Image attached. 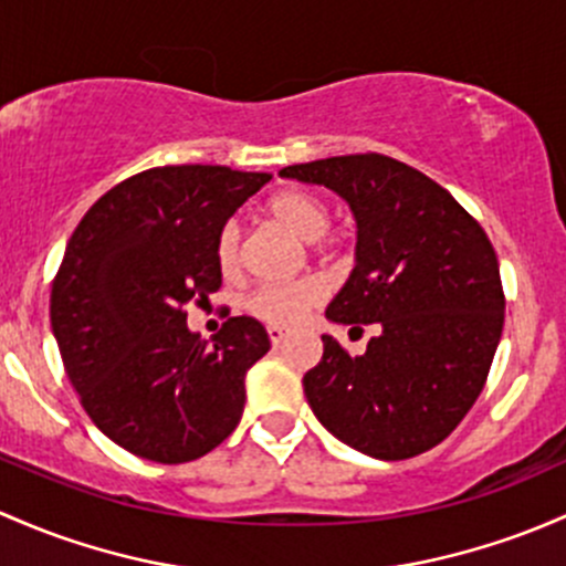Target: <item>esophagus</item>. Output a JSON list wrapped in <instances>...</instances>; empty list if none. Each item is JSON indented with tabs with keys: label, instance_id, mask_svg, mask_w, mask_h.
<instances>
[{
	"label": "esophagus",
	"instance_id": "esophagus-1",
	"mask_svg": "<svg viewBox=\"0 0 566 566\" xmlns=\"http://www.w3.org/2000/svg\"><path fill=\"white\" fill-rule=\"evenodd\" d=\"M268 338H271L273 347H279V344H282L284 338H287V331H284L282 325H268Z\"/></svg>",
	"mask_w": 566,
	"mask_h": 566
}]
</instances>
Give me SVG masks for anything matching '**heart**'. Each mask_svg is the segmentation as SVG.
<instances>
[{"instance_id":"obj_1","label":"heart","mask_w":566,"mask_h":566,"mask_svg":"<svg viewBox=\"0 0 566 566\" xmlns=\"http://www.w3.org/2000/svg\"><path fill=\"white\" fill-rule=\"evenodd\" d=\"M268 213L276 219L282 228L298 235L301 241H319L328 233L331 211L323 200L308 189L290 187L273 195L268 200ZM217 265L224 276H233L238 271V224L228 222L219 230L217 238ZM325 287L319 279H298L287 284H263L252 290L243 301L252 317L263 319L268 325H293L298 323L303 314L323 301Z\"/></svg>"}]
</instances>
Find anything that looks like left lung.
<instances>
[{"label":"left lung","instance_id":"1","mask_svg":"<svg viewBox=\"0 0 566 566\" xmlns=\"http://www.w3.org/2000/svg\"><path fill=\"white\" fill-rule=\"evenodd\" d=\"M349 206L355 268L325 317L374 325L363 355L323 336L303 392L338 442L379 461L437 448L483 390L504 325L499 260L485 230L437 181L382 154L279 170Z\"/></svg>","mask_w":566,"mask_h":566}]
</instances>
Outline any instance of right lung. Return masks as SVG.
<instances>
[{"mask_svg": "<svg viewBox=\"0 0 566 566\" xmlns=\"http://www.w3.org/2000/svg\"><path fill=\"white\" fill-rule=\"evenodd\" d=\"M268 181L222 165L143 170L88 208L64 249L53 338L88 418L133 455L195 461L241 420L243 379L271 349L268 333L228 317L206 342L187 306L219 290V230Z\"/></svg>", "mask_w": 566, "mask_h": 566, "instance_id": "add662e5", "label": "right lung"}]
</instances>
